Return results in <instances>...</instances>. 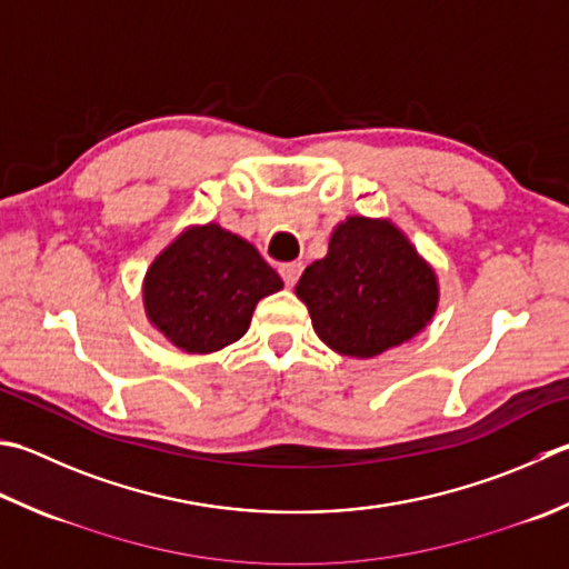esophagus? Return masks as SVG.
Instances as JSON below:
<instances>
[{
    "label": "esophagus",
    "mask_w": 569,
    "mask_h": 569,
    "mask_svg": "<svg viewBox=\"0 0 569 569\" xmlns=\"http://www.w3.org/2000/svg\"><path fill=\"white\" fill-rule=\"evenodd\" d=\"M278 273H281V278L286 281V286H296L300 273H303V263L300 261H288V263H281L278 266Z\"/></svg>",
    "instance_id": "esophagus-1"
}]
</instances>
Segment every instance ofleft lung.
I'll return each mask as SVG.
<instances>
[{
    "mask_svg": "<svg viewBox=\"0 0 569 569\" xmlns=\"http://www.w3.org/2000/svg\"><path fill=\"white\" fill-rule=\"evenodd\" d=\"M318 338L348 358H375L427 328L439 303L437 273L395 224L348 217L328 256L300 276Z\"/></svg>",
    "mask_w": 569,
    "mask_h": 569,
    "instance_id": "8db88e82",
    "label": "left lung"
}]
</instances>
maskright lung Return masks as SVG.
<instances>
[{
  "mask_svg": "<svg viewBox=\"0 0 569 569\" xmlns=\"http://www.w3.org/2000/svg\"><path fill=\"white\" fill-rule=\"evenodd\" d=\"M283 281L249 241L219 224L189 227L142 283L144 313L184 352H217L249 330L256 303Z\"/></svg>",
  "mask_w": 569,
  "mask_h": 569,
  "instance_id": "obj_1",
  "label": "right lung"
}]
</instances>
